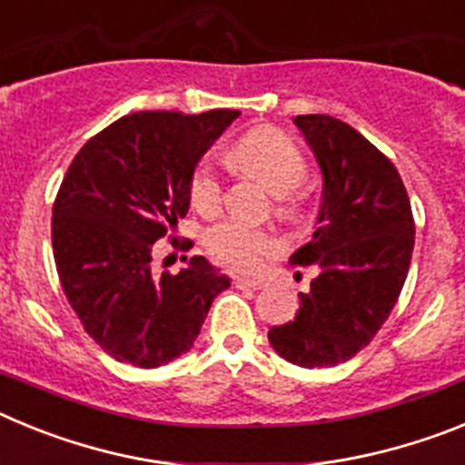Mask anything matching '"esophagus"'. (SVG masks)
<instances>
[{"mask_svg": "<svg viewBox=\"0 0 465 465\" xmlns=\"http://www.w3.org/2000/svg\"><path fill=\"white\" fill-rule=\"evenodd\" d=\"M235 286L237 289H246V291H261L262 289V282H256V279H235Z\"/></svg>", "mask_w": 465, "mask_h": 465, "instance_id": "34e87169", "label": "esophagus"}]
</instances>
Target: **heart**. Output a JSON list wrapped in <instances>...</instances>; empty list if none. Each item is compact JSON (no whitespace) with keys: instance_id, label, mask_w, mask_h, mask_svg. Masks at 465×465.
<instances>
[{"instance_id":"heart-1","label":"heart","mask_w":465,"mask_h":465,"mask_svg":"<svg viewBox=\"0 0 465 465\" xmlns=\"http://www.w3.org/2000/svg\"><path fill=\"white\" fill-rule=\"evenodd\" d=\"M230 160L244 174L262 182L274 193L277 212L293 219L300 209L298 191L307 174V163L289 134L270 125L242 134L230 146ZM191 204L204 216H212L223 204V179L212 163H200L191 176ZM209 253L235 272H253L262 258L277 252V237L265 228L230 219L213 225L204 237Z\"/></svg>"}]
</instances>
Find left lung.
I'll return each instance as SVG.
<instances>
[{
  "mask_svg": "<svg viewBox=\"0 0 465 465\" xmlns=\"http://www.w3.org/2000/svg\"><path fill=\"white\" fill-rule=\"evenodd\" d=\"M293 123L323 179L319 228L293 261L319 274L295 319L268 338L289 363L332 368L359 354L396 305L412 261V207L391 160L354 127L323 114Z\"/></svg>",
  "mask_w": 465,
  "mask_h": 465,
  "instance_id": "8db88e82",
  "label": "left lung"
}]
</instances>
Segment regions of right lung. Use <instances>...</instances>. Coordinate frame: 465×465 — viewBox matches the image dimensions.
I'll return each mask as SVG.
<instances>
[{"label": "right lung", "instance_id": "obj_1", "mask_svg": "<svg viewBox=\"0 0 465 465\" xmlns=\"http://www.w3.org/2000/svg\"><path fill=\"white\" fill-rule=\"evenodd\" d=\"M240 111L127 114L72 160L53 204V256L85 332L121 363L158 368L200 335L230 286L203 256L153 274L155 242L191 207V176Z\"/></svg>", "mask_w": 465, "mask_h": 465}]
</instances>
